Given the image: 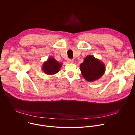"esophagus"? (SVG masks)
<instances>
[{"mask_svg": "<svg viewBox=\"0 0 135 135\" xmlns=\"http://www.w3.org/2000/svg\"><path fill=\"white\" fill-rule=\"evenodd\" d=\"M67 62L69 63H73L74 62H73V60L68 59V60H67Z\"/></svg>", "mask_w": 135, "mask_h": 135, "instance_id": "34e87169", "label": "esophagus"}]
</instances>
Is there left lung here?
Returning <instances> with one entry per match:
<instances>
[{"label":"left lung","instance_id":"left-lung-1","mask_svg":"<svg viewBox=\"0 0 135 135\" xmlns=\"http://www.w3.org/2000/svg\"><path fill=\"white\" fill-rule=\"evenodd\" d=\"M80 71L83 78L89 82H93L101 78L105 72L103 62L93 55H88L80 65Z\"/></svg>","mask_w":135,"mask_h":135}]
</instances>
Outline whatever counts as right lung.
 Listing matches in <instances>:
<instances>
[{"label":"right lung","instance_id":"right-lung-1","mask_svg":"<svg viewBox=\"0 0 135 135\" xmlns=\"http://www.w3.org/2000/svg\"><path fill=\"white\" fill-rule=\"evenodd\" d=\"M62 63L57 62L54 57H49L44 62L42 65V70L47 75H53L59 72Z\"/></svg>","mask_w":135,"mask_h":135}]
</instances>
